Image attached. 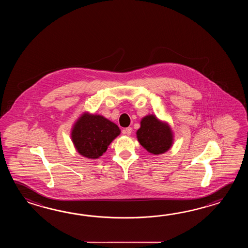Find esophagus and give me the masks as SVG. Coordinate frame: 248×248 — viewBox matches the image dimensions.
I'll return each mask as SVG.
<instances>
[{"instance_id":"34e87169","label":"esophagus","mask_w":248,"mask_h":248,"mask_svg":"<svg viewBox=\"0 0 248 248\" xmlns=\"http://www.w3.org/2000/svg\"><path fill=\"white\" fill-rule=\"evenodd\" d=\"M122 133L124 135H126V136H130L132 133V127H126V128L122 130Z\"/></svg>"}]
</instances>
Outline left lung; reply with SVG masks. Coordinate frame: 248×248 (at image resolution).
<instances>
[{
    "label": "left lung",
    "instance_id": "obj_1",
    "mask_svg": "<svg viewBox=\"0 0 248 248\" xmlns=\"http://www.w3.org/2000/svg\"><path fill=\"white\" fill-rule=\"evenodd\" d=\"M137 137L142 147L155 155L166 153L173 143V134L170 126L154 115H148L142 119Z\"/></svg>",
    "mask_w": 248,
    "mask_h": 248
}]
</instances>
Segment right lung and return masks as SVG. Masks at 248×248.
<instances>
[{"label":"right lung","instance_id":"obj_1","mask_svg":"<svg viewBox=\"0 0 248 248\" xmlns=\"http://www.w3.org/2000/svg\"><path fill=\"white\" fill-rule=\"evenodd\" d=\"M120 134L119 126L105 117L84 113L74 124L72 140L80 155L95 159L106 153Z\"/></svg>","mask_w":248,"mask_h":248}]
</instances>
